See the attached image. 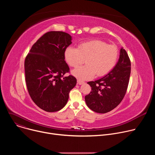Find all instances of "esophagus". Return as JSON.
<instances>
[{
    "instance_id": "1",
    "label": "esophagus",
    "mask_w": 155,
    "mask_h": 155,
    "mask_svg": "<svg viewBox=\"0 0 155 155\" xmlns=\"http://www.w3.org/2000/svg\"><path fill=\"white\" fill-rule=\"evenodd\" d=\"M77 83H78V84L81 85V84H84V81H81V80H77Z\"/></svg>"
}]
</instances>
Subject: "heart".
I'll list each match as a JSON object with an SVG mask.
<instances>
[{"mask_svg":"<svg viewBox=\"0 0 155 155\" xmlns=\"http://www.w3.org/2000/svg\"><path fill=\"white\" fill-rule=\"evenodd\" d=\"M118 56L117 48L107 45L100 40H92L80 43L77 48L68 47L64 51L65 60L71 67L81 64L84 59L86 65L72 71L71 74L79 80H90L102 76L111 71L115 65Z\"/></svg>","mask_w":155,"mask_h":155,"instance_id":"b5f03b06","label":"heart"}]
</instances>
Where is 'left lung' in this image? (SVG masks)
Listing matches in <instances>:
<instances>
[{
  "label": "left lung",
  "instance_id": "left-lung-1",
  "mask_svg": "<svg viewBox=\"0 0 155 155\" xmlns=\"http://www.w3.org/2000/svg\"><path fill=\"white\" fill-rule=\"evenodd\" d=\"M130 74V61L124 49H120L119 59L106 75L87 83L91 93L85 96L87 106L93 111L105 114L117 107L126 94Z\"/></svg>",
  "mask_w": 155,
  "mask_h": 155
}]
</instances>
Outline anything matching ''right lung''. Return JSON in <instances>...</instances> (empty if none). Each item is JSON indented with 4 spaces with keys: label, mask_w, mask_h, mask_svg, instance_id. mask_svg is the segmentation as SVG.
Listing matches in <instances>:
<instances>
[{
    "label": "right lung",
    "mask_w": 155,
    "mask_h": 155,
    "mask_svg": "<svg viewBox=\"0 0 155 155\" xmlns=\"http://www.w3.org/2000/svg\"><path fill=\"white\" fill-rule=\"evenodd\" d=\"M72 36L51 31L41 36L32 47L25 62V78L34 102L48 112H57L67 104L77 79L65 77L69 68L64 51L72 44Z\"/></svg>",
    "instance_id": "right-lung-1"
}]
</instances>
